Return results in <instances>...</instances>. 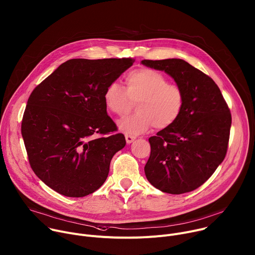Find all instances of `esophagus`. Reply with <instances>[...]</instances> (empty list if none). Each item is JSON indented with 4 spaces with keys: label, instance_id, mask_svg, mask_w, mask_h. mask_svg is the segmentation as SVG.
I'll list each match as a JSON object with an SVG mask.
<instances>
[{
    "label": "esophagus",
    "instance_id": "1",
    "mask_svg": "<svg viewBox=\"0 0 255 255\" xmlns=\"http://www.w3.org/2000/svg\"><path fill=\"white\" fill-rule=\"evenodd\" d=\"M125 138H126V142L129 144V143L133 142L136 137L133 136V135H130V134H125Z\"/></svg>",
    "mask_w": 255,
    "mask_h": 255
}]
</instances>
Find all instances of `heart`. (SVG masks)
Returning <instances> with one entry per match:
<instances>
[{
	"mask_svg": "<svg viewBox=\"0 0 255 255\" xmlns=\"http://www.w3.org/2000/svg\"><path fill=\"white\" fill-rule=\"evenodd\" d=\"M126 91L117 83L109 84L103 99L111 113L123 116L136 103L137 112L121 119L119 128L127 134H141L151 127L164 129L179 118L185 106V93L178 85L168 83L161 72L140 67L125 77Z\"/></svg>",
	"mask_w": 255,
	"mask_h": 255,
	"instance_id": "b5f03b06",
	"label": "heart"
}]
</instances>
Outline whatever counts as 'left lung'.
I'll return each instance as SVG.
<instances>
[{"mask_svg": "<svg viewBox=\"0 0 255 255\" xmlns=\"http://www.w3.org/2000/svg\"><path fill=\"white\" fill-rule=\"evenodd\" d=\"M142 64L164 70L185 93V106L171 126L148 139L150 156L144 171L159 191L179 195L201 187L224 160L231 113L216 83L178 58L144 59Z\"/></svg>", "mask_w": 255, "mask_h": 255, "instance_id": "1", "label": "left lung"}]
</instances>
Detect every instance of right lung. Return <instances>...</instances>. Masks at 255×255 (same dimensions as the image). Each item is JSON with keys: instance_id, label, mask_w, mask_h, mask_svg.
Listing matches in <instances>:
<instances>
[{"instance_id": "1", "label": "right lung", "mask_w": 255, "mask_h": 255, "mask_svg": "<svg viewBox=\"0 0 255 255\" xmlns=\"http://www.w3.org/2000/svg\"><path fill=\"white\" fill-rule=\"evenodd\" d=\"M134 61L69 59L31 93L21 125L29 163L60 195L81 198L97 191L125 146L103 95Z\"/></svg>"}]
</instances>
